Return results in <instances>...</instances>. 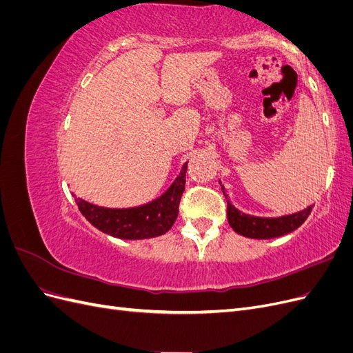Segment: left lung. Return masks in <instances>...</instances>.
<instances>
[{
  "label": "left lung",
  "instance_id": "obj_1",
  "mask_svg": "<svg viewBox=\"0 0 353 353\" xmlns=\"http://www.w3.org/2000/svg\"><path fill=\"white\" fill-rule=\"evenodd\" d=\"M221 187H222V193L225 196L228 203L227 215H228V222L231 228L237 234H240V236L249 237V239L266 240V239L281 237L284 234L292 232L302 225V223L307 219V216L311 215L312 208H314V205H311L301 212L292 213V215L275 216V218L254 216V215H249V213H244L234 206L228 199L225 187L222 184Z\"/></svg>",
  "mask_w": 353,
  "mask_h": 353
}]
</instances>
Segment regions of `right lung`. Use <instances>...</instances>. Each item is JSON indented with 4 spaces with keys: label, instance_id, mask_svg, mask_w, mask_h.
Here are the masks:
<instances>
[{
    "label": "right lung",
    "instance_id": "right-lung-1",
    "mask_svg": "<svg viewBox=\"0 0 353 353\" xmlns=\"http://www.w3.org/2000/svg\"><path fill=\"white\" fill-rule=\"evenodd\" d=\"M185 174L187 163L162 196L137 208H103L79 197H74V201L87 221L109 236L122 240L153 239L168 232L175 223L179 201L185 190Z\"/></svg>",
    "mask_w": 353,
    "mask_h": 353
}]
</instances>
